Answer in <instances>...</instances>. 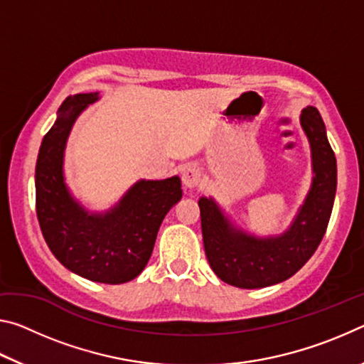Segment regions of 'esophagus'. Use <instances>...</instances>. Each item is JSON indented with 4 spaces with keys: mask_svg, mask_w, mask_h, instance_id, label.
<instances>
[{
    "mask_svg": "<svg viewBox=\"0 0 364 364\" xmlns=\"http://www.w3.org/2000/svg\"><path fill=\"white\" fill-rule=\"evenodd\" d=\"M181 181L184 184V188L194 189L200 181V171L193 167V165H186V167L181 170Z\"/></svg>",
    "mask_w": 364,
    "mask_h": 364,
    "instance_id": "esophagus-1",
    "label": "esophagus"
}]
</instances>
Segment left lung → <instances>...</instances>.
Wrapping results in <instances>:
<instances>
[{"mask_svg":"<svg viewBox=\"0 0 364 364\" xmlns=\"http://www.w3.org/2000/svg\"><path fill=\"white\" fill-rule=\"evenodd\" d=\"M300 125L310 143L313 178L284 232L257 236L234 223L213 197L199 199L207 260L226 284L241 289L279 284L297 273L321 242L336 199L337 162L316 107L301 110Z\"/></svg>","mask_w":364,"mask_h":364,"instance_id":"obj_1","label":"left lung"}]
</instances>
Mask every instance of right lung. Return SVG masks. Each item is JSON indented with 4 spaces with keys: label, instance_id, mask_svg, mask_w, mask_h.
I'll use <instances>...</instances> for the list:
<instances>
[{
    "label": "right lung",
    "instance_id": "right-lung-1",
    "mask_svg": "<svg viewBox=\"0 0 364 364\" xmlns=\"http://www.w3.org/2000/svg\"><path fill=\"white\" fill-rule=\"evenodd\" d=\"M100 93L69 96L41 141L35 168L36 215L53 255L72 273L104 284L136 278L149 262L165 215L181 200L180 176L139 180L104 212H91L65 183L64 157L80 114Z\"/></svg>",
    "mask_w": 364,
    "mask_h": 364
}]
</instances>
